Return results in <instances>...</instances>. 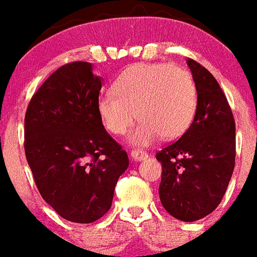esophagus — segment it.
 <instances>
[{
	"instance_id": "34e87169",
	"label": "esophagus",
	"mask_w": 257,
	"mask_h": 257,
	"mask_svg": "<svg viewBox=\"0 0 257 257\" xmlns=\"http://www.w3.org/2000/svg\"><path fill=\"white\" fill-rule=\"evenodd\" d=\"M147 157L148 154L143 151V150H134V151H131V158L135 159V161H143Z\"/></svg>"
}]
</instances>
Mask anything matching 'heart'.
I'll list each match as a JSON object with an SVG mask.
<instances>
[{
	"mask_svg": "<svg viewBox=\"0 0 257 257\" xmlns=\"http://www.w3.org/2000/svg\"><path fill=\"white\" fill-rule=\"evenodd\" d=\"M96 109L104 128L117 136L143 119L131 136L135 146H148L161 136L173 140L185 134L195 118L196 84L181 66L134 64L115 79L113 92L98 96Z\"/></svg>",
	"mask_w": 257,
	"mask_h": 257,
	"instance_id": "b5f03b06",
	"label": "heart"
}]
</instances>
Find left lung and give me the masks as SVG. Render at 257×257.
<instances>
[{
  "instance_id": "8db88e82",
  "label": "left lung",
  "mask_w": 257,
  "mask_h": 257,
  "mask_svg": "<svg viewBox=\"0 0 257 257\" xmlns=\"http://www.w3.org/2000/svg\"><path fill=\"white\" fill-rule=\"evenodd\" d=\"M187 62L196 84V114L187 132L157 159L162 163V206L177 219L193 222L215 210L227 189L234 170L235 123L215 77L196 61Z\"/></svg>"
}]
</instances>
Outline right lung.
<instances>
[{
    "instance_id": "obj_1",
    "label": "right lung",
    "mask_w": 257,
    "mask_h": 257,
    "mask_svg": "<svg viewBox=\"0 0 257 257\" xmlns=\"http://www.w3.org/2000/svg\"><path fill=\"white\" fill-rule=\"evenodd\" d=\"M100 88L90 62L66 64L32 95L24 118V150L38 191L58 215L76 223L95 222L110 210L129 165L100 121Z\"/></svg>"
}]
</instances>
